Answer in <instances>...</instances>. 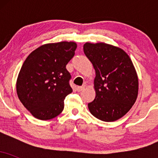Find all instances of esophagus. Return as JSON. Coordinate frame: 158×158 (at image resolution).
<instances>
[{
  "mask_svg": "<svg viewBox=\"0 0 158 158\" xmlns=\"http://www.w3.org/2000/svg\"><path fill=\"white\" fill-rule=\"evenodd\" d=\"M85 88V85H84V86H79V87H77V91L80 92V91H81V90H84Z\"/></svg>",
  "mask_w": 158,
  "mask_h": 158,
  "instance_id": "1",
  "label": "esophagus"
}]
</instances>
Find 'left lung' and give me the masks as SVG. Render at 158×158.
<instances>
[{"label":"left lung","instance_id":"left-lung-1","mask_svg":"<svg viewBox=\"0 0 158 158\" xmlns=\"http://www.w3.org/2000/svg\"><path fill=\"white\" fill-rule=\"evenodd\" d=\"M83 50L96 73V97L88 105L90 114L105 122L120 119L138 95V77L129 56L123 49L104 42H86Z\"/></svg>","mask_w":158,"mask_h":158}]
</instances>
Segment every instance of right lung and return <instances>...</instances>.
Wrapping results in <instances>:
<instances>
[{
  "label": "right lung",
  "instance_id": "right-lung-1",
  "mask_svg": "<svg viewBox=\"0 0 158 158\" xmlns=\"http://www.w3.org/2000/svg\"><path fill=\"white\" fill-rule=\"evenodd\" d=\"M73 41L49 43L30 54L21 67L16 91L23 106L35 118L48 120L64 109V100L73 91L66 65L73 57Z\"/></svg>",
  "mask_w": 158,
  "mask_h": 158
}]
</instances>
